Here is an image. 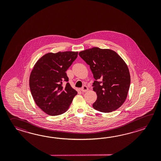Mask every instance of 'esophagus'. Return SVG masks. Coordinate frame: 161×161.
<instances>
[{
	"instance_id": "34e87169",
	"label": "esophagus",
	"mask_w": 161,
	"mask_h": 161,
	"mask_svg": "<svg viewBox=\"0 0 161 161\" xmlns=\"http://www.w3.org/2000/svg\"><path fill=\"white\" fill-rule=\"evenodd\" d=\"M88 87L86 86H83V87H82V88L80 89V90H81V92H87L88 91Z\"/></svg>"
}]
</instances>
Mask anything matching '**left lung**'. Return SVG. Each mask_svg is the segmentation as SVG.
I'll return each instance as SVG.
<instances>
[{
  "mask_svg": "<svg viewBox=\"0 0 161 161\" xmlns=\"http://www.w3.org/2000/svg\"><path fill=\"white\" fill-rule=\"evenodd\" d=\"M79 55L90 65L95 79L92 86L97 99L93 108L105 113L119 108L126 99L130 86L126 63L110 49L94 47L80 52Z\"/></svg>",
  "mask_w": 161,
  "mask_h": 161,
  "instance_id": "obj_1",
  "label": "left lung"
}]
</instances>
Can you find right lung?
<instances>
[{"instance_id": "add662e5", "label": "right lung", "mask_w": 161, "mask_h": 161, "mask_svg": "<svg viewBox=\"0 0 161 161\" xmlns=\"http://www.w3.org/2000/svg\"><path fill=\"white\" fill-rule=\"evenodd\" d=\"M77 57V52L48 53L38 60L31 72V95L37 105L50 116L65 112L77 94L65 72ZM64 82L66 84L63 86Z\"/></svg>"}]
</instances>
